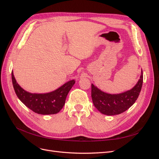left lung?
<instances>
[{"mask_svg": "<svg viewBox=\"0 0 159 159\" xmlns=\"http://www.w3.org/2000/svg\"><path fill=\"white\" fill-rule=\"evenodd\" d=\"M143 82V71L137 84L131 90L119 94H109L91 84V98L94 106L107 115H119L125 111L136 102Z\"/></svg>", "mask_w": 159, "mask_h": 159, "instance_id": "1", "label": "left lung"}]
</instances>
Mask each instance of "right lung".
Masks as SVG:
<instances>
[{
    "instance_id": "1",
    "label": "right lung",
    "mask_w": 159,
    "mask_h": 159,
    "mask_svg": "<svg viewBox=\"0 0 159 159\" xmlns=\"http://www.w3.org/2000/svg\"><path fill=\"white\" fill-rule=\"evenodd\" d=\"M12 81L18 99L34 112L41 115H52L58 113L63 108L67 95L75 84L74 80H71L50 93H31L24 90L18 84L12 71Z\"/></svg>"
}]
</instances>
